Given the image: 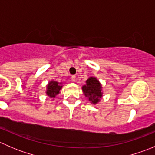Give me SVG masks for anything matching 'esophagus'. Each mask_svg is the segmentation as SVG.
Here are the masks:
<instances>
[{"label":"esophagus","mask_w":155,"mask_h":155,"mask_svg":"<svg viewBox=\"0 0 155 155\" xmlns=\"http://www.w3.org/2000/svg\"><path fill=\"white\" fill-rule=\"evenodd\" d=\"M71 79H72V80L74 82V81H76V76H72Z\"/></svg>","instance_id":"34e87169"}]
</instances>
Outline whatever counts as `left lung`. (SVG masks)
<instances>
[{
  "label": "left lung",
  "instance_id": "left-lung-1",
  "mask_svg": "<svg viewBox=\"0 0 155 155\" xmlns=\"http://www.w3.org/2000/svg\"><path fill=\"white\" fill-rule=\"evenodd\" d=\"M82 91L87 97L89 101L93 104L99 102L100 99L102 97L101 85L99 81L94 77H90L86 81V84L82 86Z\"/></svg>",
  "mask_w": 155,
  "mask_h": 155
}]
</instances>
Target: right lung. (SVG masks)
<instances>
[{
  "label": "right lung",
  "mask_w": 155,
  "mask_h": 155,
  "mask_svg": "<svg viewBox=\"0 0 155 155\" xmlns=\"http://www.w3.org/2000/svg\"><path fill=\"white\" fill-rule=\"evenodd\" d=\"M62 86L59 85L58 82H54V81H51L48 83L47 86V94L48 96H49V97L51 98H54L55 96H57L59 94V91L61 89Z\"/></svg>",
  "instance_id": "1"
}]
</instances>
